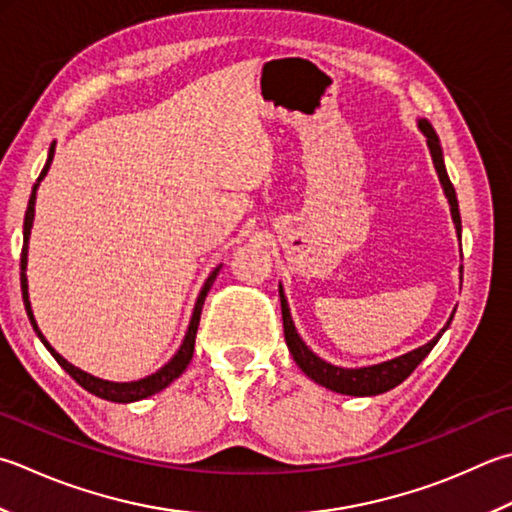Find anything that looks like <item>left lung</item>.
I'll return each mask as SVG.
<instances>
[{"mask_svg": "<svg viewBox=\"0 0 512 512\" xmlns=\"http://www.w3.org/2000/svg\"><path fill=\"white\" fill-rule=\"evenodd\" d=\"M417 128L422 130L426 137V144L430 150V157H433V164L437 170L439 184L444 188V195L448 199L450 206V217H453V224L457 230L459 242H462V217H459V204H457V195L455 188L450 184L448 173H446V164H444V153H442V144H439V137L435 133V128L430 126L428 119H417ZM459 273H462V266H459ZM279 299H282V319H284V337H286V346L290 350V355L297 362V366L304 370V373L313 379L315 384L324 386L333 393L339 395H353V397H373V395H382L386 390L395 388L404 382V379L413 373V370L424 362V357L435 348L450 322H453V315L448 317L446 326L439 330V333L430 339L428 344L419 346L415 350H410L406 355H399L395 359H388V362L382 364H373V366H359V368H344V366H335L326 362L319 355H315L313 350L306 346V342L299 337L293 317H290V308H288V299L284 295V286L279 284Z\"/></svg>", "mask_w": 512, "mask_h": 512, "instance_id": "8db88e82", "label": "left lung"}]
</instances>
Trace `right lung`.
<instances>
[{"label":"right lung","mask_w":512,"mask_h":512,"mask_svg":"<svg viewBox=\"0 0 512 512\" xmlns=\"http://www.w3.org/2000/svg\"><path fill=\"white\" fill-rule=\"evenodd\" d=\"M53 157H55V142L50 144V150H48V159H46V166L42 170V175L37 177V184L33 186V193H30V199H28V208H26V217H24V248H22V297H24V306H26V313H28V319L30 324H33L37 337L42 339V344L48 348V353L53 355L57 359V364L62 366L66 373L75 379V382L86 388L88 393H93L97 397L106 399V402H115V404H130V402H139V399H146L150 395L159 393V390H164L166 386H170L175 382V379L184 373V370L188 368L190 359H193V350H195V335H197V326H199V317H202V306H204V299L208 295L210 286H213L215 277L219 270H222V264H219L217 268H213V273H210L206 277V282L202 286V290H199L197 295V302H195V308H193V315H190V322H188V330L184 335V342L182 346L177 348V353L168 359V362L157 370V373L148 375V377H142L137 379V382H108V379H99L95 375L86 373V370L73 366L70 362H66V359L57 353V350L48 344V339L42 335V330H39L37 322H35V315H33V308H30V299H28V277H26V266H28V239H30V228H33V222H35V199H37V188L39 184H42V179L46 177L50 164H53Z\"/></svg>","instance_id":"obj_1"}]
</instances>
